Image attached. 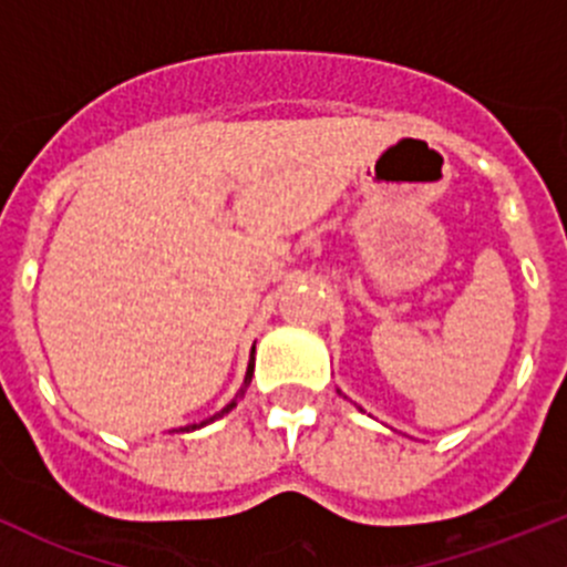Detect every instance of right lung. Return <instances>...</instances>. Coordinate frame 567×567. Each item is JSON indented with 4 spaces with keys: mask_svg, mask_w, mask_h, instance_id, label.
Returning <instances> with one entry per match:
<instances>
[{
    "mask_svg": "<svg viewBox=\"0 0 567 567\" xmlns=\"http://www.w3.org/2000/svg\"><path fill=\"white\" fill-rule=\"evenodd\" d=\"M251 373H255V348H251V359H249V368H247V375H244V384H241V390H238V392H236V398H233V400H230V403H227V405H225V409H221V411H216V414H214V416H208V420H203V422H194V425H186V427H181V433H192V431H197V427H205V425H208V422L219 420V416H225V414H227V411H233V409H236V403H238V400H241V398H244V392H247V386L251 384Z\"/></svg>",
    "mask_w": 567,
    "mask_h": 567,
    "instance_id": "obj_1",
    "label": "right lung"
}]
</instances>
